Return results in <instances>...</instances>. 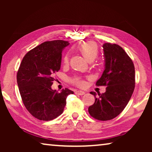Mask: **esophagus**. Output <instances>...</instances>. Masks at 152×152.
<instances>
[{
    "label": "esophagus",
    "mask_w": 152,
    "mask_h": 152,
    "mask_svg": "<svg viewBox=\"0 0 152 152\" xmlns=\"http://www.w3.org/2000/svg\"><path fill=\"white\" fill-rule=\"evenodd\" d=\"M75 93H76V94L80 95H84V94H85V92H84V91H80V90H78V91H76Z\"/></svg>",
    "instance_id": "1"
}]
</instances>
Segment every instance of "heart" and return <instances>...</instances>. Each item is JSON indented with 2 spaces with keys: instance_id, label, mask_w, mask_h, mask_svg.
Masks as SVG:
<instances>
[{
  "instance_id": "b5f03b06",
  "label": "heart",
  "mask_w": 152,
  "mask_h": 152,
  "mask_svg": "<svg viewBox=\"0 0 152 152\" xmlns=\"http://www.w3.org/2000/svg\"><path fill=\"white\" fill-rule=\"evenodd\" d=\"M78 50L83 57L88 62L94 61L95 58L98 55V47H97L96 43L92 42V41L81 43L78 46ZM68 60H69L68 55H66L64 57V63L68 64ZM72 82L76 85H78V86H82L83 84V82L79 77L74 78L72 80Z\"/></svg>"
}]
</instances>
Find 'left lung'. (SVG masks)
Here are the masks:
<instances>
[{"instance_id":"left-lung-1","label":"left lung","mask_w":152,"mask_h":152,"mask_svg":"<svg viewBox=\"0 0 152 152\" xmlns=\"http://www.w3.org/2000/svg\"><path fill=\"white\" fill-rule=\"evenodd\" d=\"M104 70L97 81V86H106V92L98 96L95 92V103L88 113L99 120L113 119L123 111L135 88V68L132 60L122 47L105 43L102 45Z\"/></svg>"}]
</instances>
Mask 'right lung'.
<instances>
[{"instance_id": "add662e5", "label": "right lung", "mask_w": 152, "mask_h": 152, "mask_svg": "<svg viewBox=\"0 0 152 152\" xmlns=\"http://www.w3.org/2000/svg\"><path fill=\"white\" fill-rule=\"evenodd\" d=\"M70 43L63 40L45 41L25 55L18 68L17 84L23 102L34 118L49 121L63 113L66 97L73 91L58 93L51 86L61 68V53Z\"/></svg>"}]
</instances>
